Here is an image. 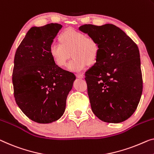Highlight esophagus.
Here are the masks:
<instances>
[{
	"instance_id": "obj_1",
	"label": "esophagus",
	"mask_w": 154,
	"mask_h": 154,
	"mask_svg": "<svg viewBox=\"0 0 154 154\" xmlns=\"http://www.w3.org/2000/svg\"><path fill=\"white\" fill-rule=\"evenodd\" d=\"M76 77L77 78H79V79H83L84 77V74H76Z\"/></svg>"
}]
</instances>
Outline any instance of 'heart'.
Masks as SVG:
<instances>
[{
  "label": "heart",
  "mask_w": 154,
  "mask_h": 154,
  "mask_svg": "<svg viewBox=\"0 0 154 154\" xmlns=\"http://www.w3.org/2000/svg\"><path fill=\"white\" fill-rule=\"evenodd\" d=\"M59 39L61 43L52 42L49 48L50 56L59 67L66 65L70 53L73 58L68 63L67 68L74 72L81 71L87 63L93 64L97 61L100 45L93 37L76 29H69L61 34Z\"/></svg>",
  "instance_id": "1"
}]
</instances>
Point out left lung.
<instances>
[{
	"instance_id": "obj_1",
	"label": "left lung",
	"mask_w": 154,
	"mask_h": 154,
	"mask_svg": "<svg viewBox=\"0 0 154 154\" xmlns=\"http://www.w3.org/2000/svg\"><path fill=\"white\" fill-rule=\"evenodd\" d=\"M79 29L100 45L96 63L85 73L92 111L106 122L127 120L136 110L143 93L137 45L112 24H87Z\"/></svg>"
}]
</instances>
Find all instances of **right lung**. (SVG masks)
Masks as SVG:
<instances>
[{
  "mask_svg": "<svg viewBox=\"0 0 154 154\" xmlns=\"http://www.w3.org/2000/svg\"><path fill=\"white\" fill-rule=\"evenodd\" d=\"M62 27L50 23L33 27L16 51L12 83L18 107L30 120L48 124L62 116L75 76L59 67L50 45Z\"/></svg>",
  "mask_w": 154,
  "mask_h": 154,
  "instance_id": "add662e5",
  "label": "right lung"
}]
</instances>
